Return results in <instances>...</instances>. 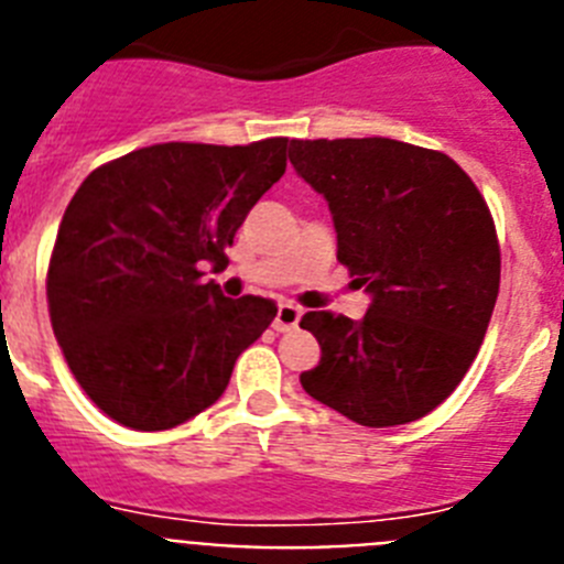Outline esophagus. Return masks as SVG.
Wrapping results in <instances>:
<instances>
[{"label": "esophagus", "mask_w": 564, "mask_h": 564, "mask_svg": "<svg viewBox=\"0 0 564 564\" xmlns=\"http://www.w3.org/2000/svg\"><path fill=\"white\" fill-rule=\"evenodd\" d=\"M299 318H302V307L285 302V305H279L276 318H273V330H279V333L293 330V327L299 325Z\"/></svg>", "instance_id": "obj_1"}]
</instances>
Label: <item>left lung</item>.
<instances>
[{"mask_svg":"<svg viewBox=\"0 0 564 564\" xmlns=\"http://www.w3.org/2000/svg\"><path fill=\"white\" fill-rule=\"evenodd\" d=\"M288 158L327 200L338 262L372 299L361 322L302 316L322 358L299 381L361 426L430 415L475 361L500 291L482 194L449 154L392 138L291 141Z\"/></svg>","mask_w":564,"mask_h":564,"instance_id":"obj_1","label":"left lung"}]
</instances>
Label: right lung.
I'll return each mask as SVG.
<instances>
[{"label": "right lung", "instance_id": "1", "mask_svg": "<svg viewBox=\"0 0 564 564\" xmlns=\"http://www.w3.org/2000/svg\"><path fill=\"white\" fill-rule=\"evenodd\" d=\"M288 138L154 143L104 163L73 194L47 268V305L69 370L104 415L172 430L226 392L239 352L276 316L223 296L200 268L285 174Z\"/></svg>", "mask_w": 564, "mask_h": 564}]
</instances>
